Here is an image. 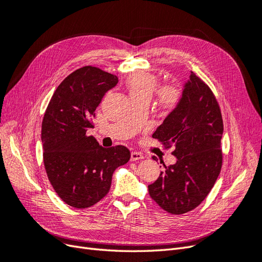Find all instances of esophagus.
<instances>
[{
    "instance_id": "obj_1",
    "label": "esophagus",
    "mask_w": 262,
    "mask_h": 262,
    "mask_svg": "<svg viewBox=\"0 0 262 262\" xmlns=\"http://www.w3.org/2000/svg\"><path fill=\"white\" fill-rule=\"evenodd\" d=\"M144 156L142 153L139 152H132L131 153V161L132 162H136V161H140V160H143Z\"/></svg>"
}]
</instances>
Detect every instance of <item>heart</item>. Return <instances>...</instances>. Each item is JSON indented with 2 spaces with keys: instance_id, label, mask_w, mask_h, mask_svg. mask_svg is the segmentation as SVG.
Here are the masks:
<instances>
[{
  "instance_id": "heart-1",
  "label": "heart",
  "mask_w": 262,
  "mask_h": 262,
  "mask_svg": "<svg viewBox=\"0 0 262 262\" xmlns=\"http://www.w3.org/2000/svg\"><path fill=\"white\" fill-rule=\"evenodd\" d=\"M124 86L132 100L150 99L156 90L157 78L145 72H136L126 77ZM181 90L175 84H164L156 90L157 102L165 112H172L181 100Z\"/></svg>"
}]
</instances>
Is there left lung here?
Listing matches in <instances>:
<instances>
[{"instance_id":"left-lung-1","label":"left lung","mask_w":262,"mask_h":262,"mask_svg":"<svg viewBox=\"0 0 262 262\" xmlns=\"http://www.w3.org/2000/svg\"><path fill=\"white\" fill-rule=\"evenodd\" d=\"M223 134L219 102L210 87L193 72L186 82L179 105L153 133L166 147H173L177 162L165 166L160 177L148 185L150 198L175 215L195 209L220 175Z\"/></svg>"}]
</instances>
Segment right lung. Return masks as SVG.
<instances>
[{"mask_svg":"<svg viewBox=\"0 0 262 262\" xmlns=\"http://www.w3.org/2000/svg\"><path fill=\"white\" fill-rule=\"evenodd\" d=\"M118 77L95 67H83L57 87L46 109L41 128L43 164L54 191L67 204L86 209L100 201L113 173L130 160L123 145L105 148L93 136L95 110Z\"/></svg>","mask_w":262,"mask_h":262,"instance_id":"obj_1","label":"right lung"}]
</instances>
